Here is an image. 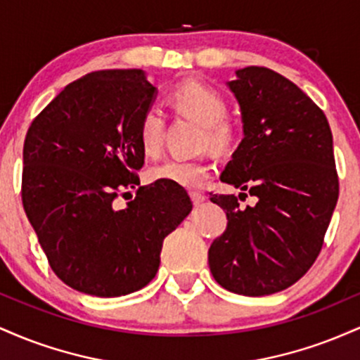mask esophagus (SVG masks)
Masks as SVG:
<instances>
[{"label": "esophagus", "mask_w": 360, "mask_h": 360, "mask_svg": "<svg viewBox=\"0 0 360 360\" xmlns=\"http://www.w3.org/2000/svg\"><path fill=\"white\" fill-rule=\"evenodd\" d=\"M191 200H193V203L194 205H201L203 203V201L206 200V196L203 193H198V191H191Z\"/></svg>", "instance_id": "34e87169"}]
</instances>
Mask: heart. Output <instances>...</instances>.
I'll return each instance as SVG.
<instances>
[{"instance_id":"heart-1","label":"heart","mask_w":360,"mask_h":360,"mask_svg":"<svg viewBox=\"0 0 360 360\" xmlns=\"http://www.w3.org/2000/svg\"><path fill=\"white\" fill-rule=\"evenodd\" d=\"M172 106L184 117L194 120L205 127V143L214 150H226L233 142V128L225 122V98L200 81H186L171 91ZM166 115L157 106H148L139 122V142L147 155H157L162 150ZM212 164L206 160L167 159L150 169L152 181L181 186V188H200L212 174Z\"/></svg>"}]
</instances>
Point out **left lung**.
<instances>
[{"label": "left lung", "instance_id": "8db88e82", "mask_svg": "<svg viewBox=\"0 0 360 360\" xmlns=\"http://www.w3.org/2000/svg\"><path fill=\"white\" fill-rule=\"evenodd\" d=\"M229 88L242 111L243 139L220 179L255 195L212 194L226 230L208 250L221 288L243 296L283 291L313 266L338 200L333 140L325 113L295 82L267 68L238 69Z\"/></svg>", "mask_w": 360, "mask_h": 360}]
</instances>
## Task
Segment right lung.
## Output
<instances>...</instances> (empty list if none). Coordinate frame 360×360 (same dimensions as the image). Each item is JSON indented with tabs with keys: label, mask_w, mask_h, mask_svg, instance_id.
<instances>
[{
	"label": "right lung",
	"mask_w": 360,
	"mask_h": 360,
	"mask_svg": "<svg viewBox=\"0 0 360 360\" xmlns=\"http://www.w3.org/2000/svg\"><path fill=\"white\" fill-rule=\"evenodd\" d=\"M157 89L142 69H108L71 82L32 122L22 201L52 271L76 291L117 298L155 278L162 242L193 210L181 186L140 184L139 122Z\"/></svg>",
	"instance_id": "1"
}]
</instances>
